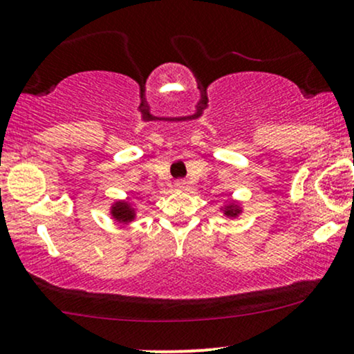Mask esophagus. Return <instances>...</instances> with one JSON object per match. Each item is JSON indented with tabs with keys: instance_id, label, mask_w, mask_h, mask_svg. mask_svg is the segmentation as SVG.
Returning <instances> with one entry per match:
<instances>
[{
	"instance_id": "obj_1",
	"label": "esophagus",
	"mask_w": 354,
	"mask_h": 354,
	"mask_svg": "<svg viewBox=\"0 0 354 354\" xmlns=\"http://www.w3.org/2000/svg\"><path fill=\"white\" fill-rule=\"evenodd\" d=\"M174 188L183 191V189L188 188V185H186V181H176V183H174Z\"/></svg>"
}]
</instances>
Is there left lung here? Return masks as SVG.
I'll list each match as a JSON object with an SVG mask.
<instances>
[{
    "label": "left lung",
    "instance_id": "8db88e82",
    "mask_svg": "<svg viewBox=\"0 0 354 354\" xmlns=\"http://www.w3.org/2000/svg\"><path fill=\"white\" fill-rule=\"evenodd\" d=\"M224 214L227 216V218H237V216L241 214V207L237 206L236 203H229L227 206H225Z\"/></svg>",
    "mask_w": 354,
    "mask_h": 354
}]
</instances>
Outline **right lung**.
Instances as JSON below:
<instances>
[{"instance_id": "obj_1", "label": "right lung", "mask_w": 354, "mask_h": 354, "mask_svg": "<svg viewBox=\"0 0 354 354\" xmlns=\"http://www.w3.org/2000/svg\"><path fill=\"white\" fill-rule=\"evenodd\" d=\"M110 214L117 221H120V223H130V221L135 219V209L129 201H117L112 204Z\"/></svg>"}]
</instances>
